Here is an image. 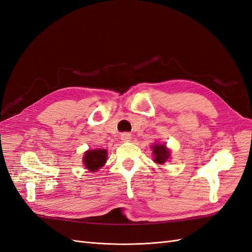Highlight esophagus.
<instances>
[{
    "label": "esophagus",
    "mask_w": 252,
    "mask_h": 252,
    "mask_svg": "<svg viewBox=\"0 0 252 252\" xmlns=\"http://www.w3.org/2000/svg\"><path fill=\"white\" fill-rule=\"evenodd\" d=\"M121 140L123 142H129L131 140V134L130 133H122L121 134Z\"/></svg>",
    "instance_id": "1"
}]
</instances>
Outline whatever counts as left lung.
I'll return each instance as SVG.
<instances>
[{
    "instance_id": "obj_1",
    "label": "left lung",
    "mask_w": 252,
    "mask_h": 252,
    "mask_svg": "<svg viewBox=\"0 0 252 252\" xmlns=\"http://www.w3.org/2000/svg\"><path fill=\"white\" fill-rule=\"evenodd\" d=\"M152 154L155 157V162L158 164H164L170 157V151L167 149L165 144H155L151 146Z\"/></svg>"
}]
</instances>
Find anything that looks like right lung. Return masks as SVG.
Here are the masks:
<instances>
[{
	"instance_id": "obj_1",
	"label": "right lung",
	"mask_w": 252,
	"mask_h": 252,
	"mask_svg": "<svg viewBox=\"0 0 252 252\" xmlns=\"http://www.w3.org/2000/svg\"><path fill=\"white\" fill-rule=\"evenodd\" d=\"M107 159V150L106 149H94L88 150L83 157V163L86 169L90 172H94L103 167Z\"/></svg>"
}]
</instances>
